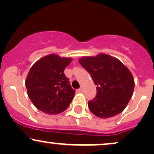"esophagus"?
<instances>
[{"instance_id":"esophagus-1","label":"esophagus","mask_w":154,"mask_h":154,"mask_svg":"<svg viewBox=\"0 0 154 154\" xmlns=\"http://www.w3.org/2000/svg\"><path fill=\"white\" fill-rule=\"evenodd\" d=\"M78 92H83V88H80L79 89H78Z\"/></svg>"}]
</instances>
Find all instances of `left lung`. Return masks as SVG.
<instances>
[{
  "label": "left lung",
  "instance_id": "obj_1",
  "mask_svg": "<svg viewBox=\"0 0 154 154\" xmlns=\"http://www.w3.org/2000/svg\"><path fill=\"white\" fill-rule=\"evenodd\" d=\"M79 62L97 86L95 97L88 102L92 113L100 118H109L123 111L134 90L130 70L118 59L105 54L84 57Z\"/></svg>",
  "mask_w": 154,
  "mask_h": 154
}]
</instances>
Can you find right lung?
<instances>
[{"mask_svg": "<svg viewBox=\"0 0 154 154\" xmlns=\"http://www.w3.org/2000/svg\"><path fill=\"white\" fill-rule=\"evenodd\" d=\"M72 60L52 54L38 59L29 70L25 82L28 96L44 113H61L71 103L75 90L64 71Z\"/></svg>", "mask_w": 154, "mask_h": 154, "instance_id": "right-lung-1", "label": "right lung"}]
</instances>
